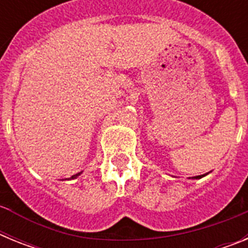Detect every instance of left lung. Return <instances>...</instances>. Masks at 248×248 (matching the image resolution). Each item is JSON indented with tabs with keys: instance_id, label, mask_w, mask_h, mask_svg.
Masks as SVG:
<instances>
[{
	"instance_id": "obj_1",
	"label": "left lung",
	"mask_w": 248,
	"mask_h": 248,
	"mask_svg": "<svg viewBox=\"0 0 248 248\" xmlns=\"http://www.w3.org/2000/svg\"><path fill=\"white\" fill-rule=\"evenodd\" d=\"M206 175V174H205ZM205 175H199V176H194V179H200V177L205 176Z\"/></svg>"
}]
</instances>
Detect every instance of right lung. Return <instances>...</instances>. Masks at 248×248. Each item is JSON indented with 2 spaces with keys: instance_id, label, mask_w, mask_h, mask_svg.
Returning a JSON list of instances; mask_svg holds the SVG:
<instances>
[{
  "instance_id": "obj_1",
  "label": "right lung",
  "mask_w": 248,
  "mask_h": 248,
  "mask_svg": "<svg viewBox=\"0 0 248 248\" xmlns=\"http://www.w3.org/2000/svg\"><path fill=\"white\" fill-rule=\"evenodd\" d=\"M79 175H80V172H79V174H76V175H73V176H72V177H71V179H74V177H77V176H79Z\"/></svg>"
}]
</instances>
